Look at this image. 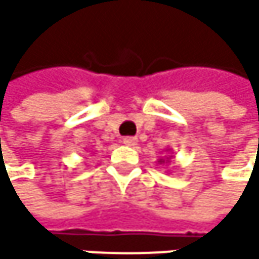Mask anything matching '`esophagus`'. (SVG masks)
Listing matches in <instances>:
<instances>
[{
    "mask_svg": "<svg viewBox=\"0 0 259 259\" xmlns=\"http://www.w3.org/2000/svg\"><path fill=\"white\" fill-rule=\"evenodd\" d=\"M137 143H138V140L134 138V137H125V138H122V144H124V146H131V147H134V146H137Z\"/></svg>",
    "mask_w": 259,
    "mask_h": 259,
    "instance_id": "obj_1",
    "label": "esophagus"
}]
</instances>
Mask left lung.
Returning a JSON list of instances; mask_svg holds the SVG:
<instances>
[{"label":"left lung","mask_w":259,"mask_h":259,"mask_svg":"<svg viewBox=\"0 0 259 259\" xmlns=\"http://www.w3.org/2000/svg\"><path fill=\"white\" fill-rule=\"evenodd\" d=\"M169 152V151H167ZM171 158H172V155H167L166 158H160L158 160V164H163V163H169V161H171Z\"/></svg>","instance_id":"1"}]
</instances>
